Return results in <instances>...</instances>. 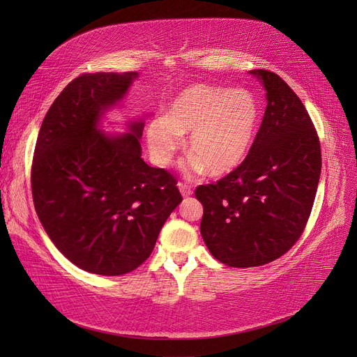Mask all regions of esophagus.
<instances>
[{"label":"esophagus","mask_w":357,"mask_h":357,"mask_svg":"<svg viewBox=\"0 0 357 357\" xmlns=\"http://www.w3.org/2000/svg\"><path fill=\"white\" fill-rule=\"evenodd\" d=\"M177 186H178V190H180V193H181V195L185 197V198L190 197L192 193H193V190H192V189H190V186H188V185H183V183H178Z\"/></svg>","instance_id":"1"}]
</instances>
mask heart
<instances>
[{
  "instance_id": "heart-1",
  "label": "heart",
  "mask_w": 357,
  "mask_h": 357,
  "mask_svg": "<svg viewBox=\"0 0 357 357\" xmlns=\"http://www.w3.org/2000/svg\"><path fill=\"white\" fill-rule=\"evenodd\" d=\"M259 105L247 89L190 84L168 105L164 117L146 126V143L156 164L167 167L189 132V172L223 176L238 168L253 143Z\"/></svg>"
}]
</instances>
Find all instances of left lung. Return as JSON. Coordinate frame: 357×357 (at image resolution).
Returning <instances> with one entry per match:
<instances>
[{
    "instance_id": "left-lung-1",
    "label": "left lung",
    "mask_w": 357,
    "mask_h": 357,
    "mask_svg": "<svg viewBox=\"0 0 357 357\" xmlns=\"http://www.w3.org/2000/svg\"><path fill=\"white\" fill-rule=\"evenodd\" d=\"M250 74L266 92L250 152L215 185L195 190L205 245L235 268L261 266L290 250L308 222L321 169L316 128L298 95L275 73Z\"/></svg>"
}]
</instances>
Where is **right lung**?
Returning a JSON list of instances; mask_svg holds the SVG:
<instances>
[{"mask_svg": "<svg viewBox=\"0 0 357 357\" xmlns=\"http://www.w3.org/2000/svg\"><path fill=\"white\" fill-rule=\"evenodd\" d=\"M137 77L79 75L53 101L37 137L31 188L38 219L58 250L92 274L122 275L142 265L183 199L174 177L142 158L143 119L129 121L125 134L101 129Z\"/></svg>", "mask_w": 357, "mask_h": 357, "instance_id": "right-lung-1", "label": "right lung"}]
</instances>
